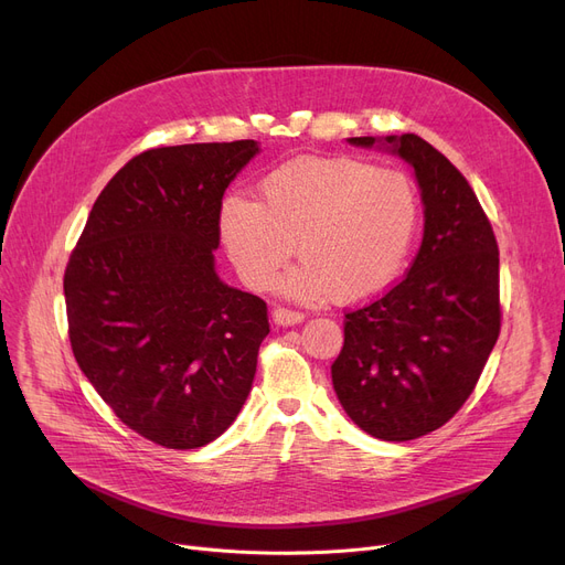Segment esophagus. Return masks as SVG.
<instances>
[{
	"label": "esophagus",
	"mask_w": 565,
	"mask_h": 565,
	"mask_svg": "<svg viewBox=\"0 0 565 565\" xmlns=\"http://www.w3.org/2000/svg\"><path fill=\"white\" fill-rule=\"evenodd\" d=\"M273 320L275 324H281V328H288V324H298L305 320V313L300 311H290V309H284V307H277L273 311Z\"/></svg>",
	"instance_id": "1"
}]
</instances>
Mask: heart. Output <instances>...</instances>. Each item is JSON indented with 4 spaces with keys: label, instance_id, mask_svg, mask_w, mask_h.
Listing matches in <instances>:
<instances>
[{
    "label": "heart",
    "instance_id": "obj_1",
    "mask_svg": "<svg viewBox=\"0 0 565 565\" xmlns=\"http://www.w3.org/2000/svg\"><path fill=\"white\" fill-rule=\"evenodd\" d=\"M263 203L231 194L220 207V235L241 279L267 288L298 245L302 263L279 288L320 302L334 292L360 302L390 288L422 226V199L398 169L337 158H298L263 178Z\"/></svg>",
    "mask_w": 565,
    "mask_h": 565
}]
</instances>
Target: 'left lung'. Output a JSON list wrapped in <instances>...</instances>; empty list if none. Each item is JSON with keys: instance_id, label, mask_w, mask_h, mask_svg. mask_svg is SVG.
Here are the masks:
<instances>
[{"instance_id": "8db88e82", "label": "left lung", "mask_w": 565, "mask_h": 565, "mask_svg": "<svg viewBox=\"0 0 565 565\" xmlns=\"http://www.w3.org/2000/svg\"><path fill=\"white\" fill-rule=\"evenodd\" d=\"M417 175L424 241L409 273L345 313L332 384L348 417L384 441L437 430L477 387L499 337V249L465 175L417 135L350 137Z\"/></svg>"}]
</instances>
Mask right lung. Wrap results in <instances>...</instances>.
Listing matches in <instances>:
<instances>
[{
    "mask_svg": "<svg viewBox=\"0 0 565 565\" xmlns=\"http://www.w3.org/2000/svg\"><path fill=\"white\" fill-rule=\"evenodd\" d=\"M254 139L162 146L105 185L64 275L73 354L128 428L199 449L243 409L260 341V298L215 270L226 188Z\"/></svg>",
    "mask_w": 565,
    "mask_h": 565,
    "instance_id": "add662e5",
    "label": "right lung"
}]
</instances>
